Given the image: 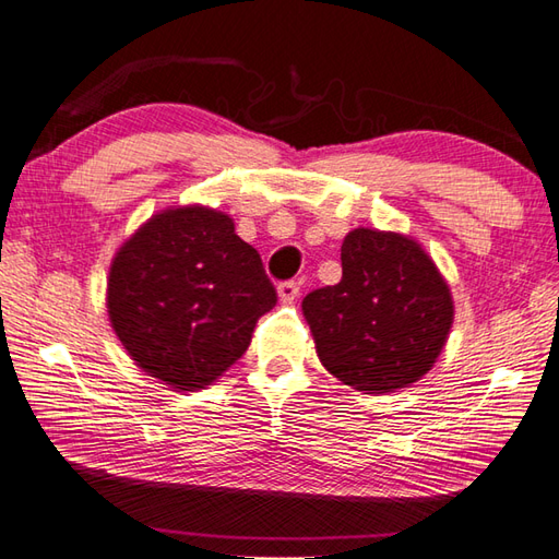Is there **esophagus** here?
I'll use <instances>...</instances> for the list:
<instances>
[{
    "mask_svg": "<svg viewBox=\"0 0 559 559\" xmlns=\"http://www.w3.org/2000/svg\"><path fill=\"white\" fill-rule=\"evenodd\" d=\"M300 295V286L295 281H286L278 286V298L283 305H290Z\"/></svg>",
    "mask_w": 559,
    "mask_h": 559,
    "instance_id": "obj_1",
    "label": "esophagus"
}]
</instances>
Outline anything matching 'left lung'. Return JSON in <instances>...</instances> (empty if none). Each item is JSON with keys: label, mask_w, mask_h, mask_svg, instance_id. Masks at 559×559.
Returning a JSON list of instances; mask_svg holds the SVG:
<instances>
[{"label": "left lung", "mask_w": 559, "mask_h": 559, "mask_svg": "<svg viewBox=\"0 0 559 559\" xmlns=\"http://www.w3.org/2000/svg\"><path fill=\"white\" fill-rule=\"evenodd\" d=\"M343 276L302 300L326 370L365 394H386L432 370L454 324V300L425 249L401 233L355 228Z\"/></svg>", "instance_id": "1"}]
</instances>
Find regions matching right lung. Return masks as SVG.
Listing matches in <instances>:
<instances>
[{
    "instance_id": "obj_1",
    "label": "right lung",
    "mask_w": 559,
    "mask_h": 559,
    "mask_svg": "<svg viewBox=\"0 0 559 559\" xmlns=\"http://www.w3.org/2000/svg\"><path fill=\"white\" fill-rule=\"evenodd\" d=\"M276 300L257 249L206 206L156 213L120 247L108 276L117 338L141 370L177 391L216 382Z\"/></svg>"
}]
</instances>
